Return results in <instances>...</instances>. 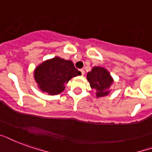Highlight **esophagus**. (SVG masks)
I'll list each match as a JSON object with an SVG mask.
<instances>
[{"mask_svg": "<svg viewBox=\"0 0 152 152\" xmlns=\"http://www.w3.org/2000/svg\"><path fill=\"white\" fill-rule=\"evenodd\" d=\"M80 71H81V73H82V75H85V70H84V69H80Z\"/></svg>", "mask_w": 152, "mask_h": 152, "instance_id": "34e87169", "label": "esophagus"}]
</instances>
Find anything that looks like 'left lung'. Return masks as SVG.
Listing matches in <instances>:
<instances>
[{
	"instance_id": "8db88e82",
	"label": "left lung",
	"mask_w": 152,
	"mask_h": 152,
	"mask_svg": "<svg viewBox=\"0 0 152 152\" xmlns=\"http://www.w3.org/2000/svg\"><path fill=\"white\" fill-rule=\"evenodd\" d=\"M87 80L90 83L91 89L96 91L98 98L107 96L110 91L109 90L114 80L110 73L103 67L94 66L87 74Z\"/></svg>"
}]
</instances>
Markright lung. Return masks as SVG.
<instances>
[{
    "instance_id": "right-lung-1",
    "label": "right lung",
    "mask_w": 152,
    "mask_h": 152,
    "mask_svg": "<svg viewBox=\"0 0 152 152\" xmlns=\"http://www.w3.org/2000/svg\"><path fill=\"white\" fill-rule=\"evenodd\" d=\"M81 75L71 61L59 57L43 61L34 69V78L38 87L50 95L61 93L72 77Z\"/></svg>"
}]
</instances>
